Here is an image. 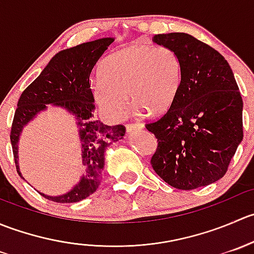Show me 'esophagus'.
<instances>
[{"mask_svg":"<svg viewBox=\"0 0 254 254\" xmlns=\"http://www.w3.org/2000/svg\"><path fill=\"white\" fill-rule=\"evenodd\" d=\"M143 127V125L142 124H127V131L129 132H132V131H136V130H140V129H142Z\"/></svg>","mask_w":254,"mask_h":254,"instance_id":"obj_1","label":"esophagus"}]
</instances>
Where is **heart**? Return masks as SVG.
Returning <instances> with one entry per match:
<instances>
[{
    "label": "heart",
    "instance_id": "heart-1",
    "mask_svg": "<svg viewBox=\"0 0 254 254\" xmlns=\"http://www.w3.org/2000/svg\"><path fill=\"white\" fill-rule=\"evenodd\" d=\"M101 78L91 84V94L102 113L119 122L130 97L137 111L162 114L172 106L181 83V61L167 47L134 43L109 55L99 67Z\"/></svg>",
    "mask_w": 254,
    "mask_h": 254
}]
</instances>
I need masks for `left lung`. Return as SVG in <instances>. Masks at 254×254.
<instances>
[{
  "label": "left lung",
  "mask_w": 254,
  "mask_h": 254,
  "mask_svg": "<svg viewBox=\"0 0 254 254\" xmlns=\"http://www.w3.org/2000/svg\"><path fill=\"white\" fill-rule=\"evenodd\" d=\"M181 61V83L168 112L146 129L157 139L151 165L166 183L182 190L225 176L243 139V102L234 72L215 49L186 33L157 34Z\"/></svg>",
  "instance_id": "1"
}]
</instances>
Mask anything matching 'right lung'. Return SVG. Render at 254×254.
<instances>
[{
    "label": "right lung",
    "mask_w": 254,
    "mask_h": 254,
    "mask_svg": "<svg viewBox=\"0 0 254 254\" xmlns=\"http://www.w3.org/2000/svg\"><path fill=\"white\" fill-rule=\"evenodd\" d=\"M113 42L114 38H102L59 51L42 73L24 89L18 101L11 130V143L20 178L23 176L18 162V145L23 129L38 114L47 111L48 106L65 109L76 120L84 173L79 177L78 183L65 194L48 195L39 191L49 200L77 203L93 194L102 181L104 152L113 142L119 141L125 135V127H109L93 115L96 107L91 94L89 75Z\"/></svg>",
    "instance_id": "right-lung-1"
}]
</instances>
